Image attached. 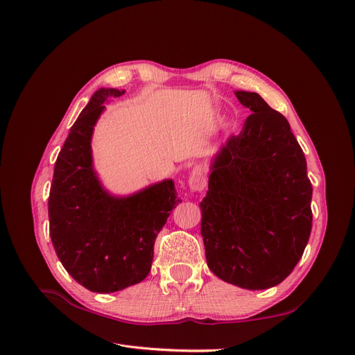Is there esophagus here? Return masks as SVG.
I'll list each match as a JSON object with an SVG mask.
<instances>
[{
  "label": "esophagus",
  "instance_id": "1",
  "mask_svg": "<svg viewBox=\"0 0 355 355\" xmlns=\"http://www.w3.org/2000/svg\"><path fill=\"white\" fill-rule=\"evenodd\" d=\"M188 185L194 192H201V191H204V188H206V185H207L206 176H204L202 171L198 170V168L192 170V173L188 179Z\"/></svg>",
  "mask_w": 355,
  "mask_h": 355
}]
</instances>
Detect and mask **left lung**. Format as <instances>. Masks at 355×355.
Segmentation results:
<instances>
[{
	"label": "left lung",
	"instance_id": "left-lung-1",
	"mask_svg": "<svg viewBox=\"0 0 355 355\" xmlns=\"http://www.w3.org/2000/svg\"><path fill=\"white\" fill-rule=\"evenodd\" d=\"M252 114L211 158L200 202L210 271L247 290L280 284L304 254L313 187L290 124L259 94L237 90Z\"/></svg>",
	"mask_w": 355,
	"mask_h": 355
}]
</instances>
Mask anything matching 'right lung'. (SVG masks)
I'll list each match as a JSON object with an SVG mask.
<instances>
[{"instance_id":"obj_1","label":"right lung","mask_w":355,"mask_h":355,"mask_svg":"<svg viewBox=\"0 0 355 355\" xmlns=\"http://www.w3.org/2000/svg\"><path fill=\"white\" fill-rule=\"evenodd\" d=\"M124 93L103 87L93 93L58 155L49 197L50 237L59 261L75 282L96 293L145 280L157 235L182 202L171 179L130 196H114L96 173L94 125L105 102Z\"/></svg>"}]
</instances>
